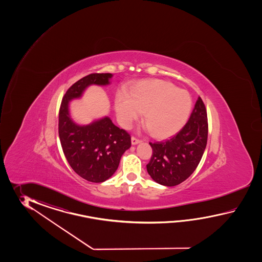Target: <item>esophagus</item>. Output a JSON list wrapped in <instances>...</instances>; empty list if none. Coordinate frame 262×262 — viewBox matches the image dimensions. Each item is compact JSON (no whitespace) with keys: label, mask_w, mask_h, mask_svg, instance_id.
Listing matches in <instances>:
<instances>
[{"label":"esophagus","mask_w":262,"mask_h":262,"mask_svg":"<svg viewBox=\"0 0 262 262\" xmlns=\"http://www.w3.org/2000/svg\"><path fill=\"white\" fill-rule=\"evenodd\" d=\"M140 142H141V140H140V139H136L135 137H132V138H131V143H132V145L139 144Z\"/></svg>","instance_id":"34e87169"}]
</instances>
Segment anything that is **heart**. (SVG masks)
Here are the masks:
<instances>
[{
	"mask_svg": "<svg viewBox=\"0 0 262 262\" xmlns=\"http://www.w3.org/2000/svg\"><path fill=\"white\" fill-rule=\"evenodd\" d=\"M114 107L119 123L129 127L143 112V123L156 138H167L184 126L192 99L184 90L161 79L140 81L128 94L119 92Z\"/></svg>",
	"mask_w": 262,
	"mask_h": 262,
	"instance_id": "obj_1",
	"label": "heart"
}]
</instances>
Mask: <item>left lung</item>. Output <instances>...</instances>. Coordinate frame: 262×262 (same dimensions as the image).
Returning <instances> with one entry per match:
<instances>
[{
  "instance_id": "left-lung-1",
  "label": "left lung",
  "mask_w": 262,
  "mask_h": 262,
  "mask_svg": "<svg viewBox=\"0 0 262 262\" xmlns=\"http://www.w3.org/2000/svg\"><path fill=\"white\" fill-rule=\"evenodd\" d=\"M207 139L206 107L199 97L188 122L177 135L165 141L150 142L152 156L147 165V171L150 178L165 186L183 183L200 164Z\"/></svg>"
}]
</instances>
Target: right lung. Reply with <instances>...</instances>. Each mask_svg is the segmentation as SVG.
Instances as JSON below:
<instances>
[{
  "instance_id": "obj_1",
  "label": "right lung",
  "mask_w": 262,
  "mask_h": 262,
  "mask_svg": "<svg viewBox=\"0 0 262 262\" xmlns=\"http://www.w3.org/2000/svg\"><path fill=\"white\" fill-rule=\"evenodd\" d=\"M112 77L111 73H95L80 78L67 90L59 112V137L67 162L75 172L92 183L112 177L124 151L131 147V138L107 116L78 124L70 116L69 102L80 98L91 85H108Z\"/></svg>"
}]
</instances>
